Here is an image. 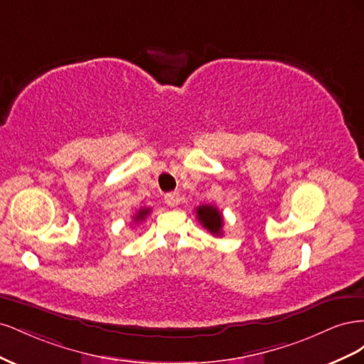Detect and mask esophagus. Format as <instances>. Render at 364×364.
Segmentation results:
<instances>
[{"instance_id":"1","label":"esophagus","mask_w":364,"mask_h":364,"mask_svg":"<svg viewBox=\"0 0 364 364\" xmlns=\"http://www.w3.org/2000/svg\"><path fill=\"white\" fill-rule=\"evenodd\" d=\"M164 200L168 206L174 208V206H178L181 203V197H179L178 193H167L164 196Z\"/></svg>"}]
</instances>
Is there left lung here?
Instances as JSON below:
<instances>
[{
	"mask_svg": "<svg viewBox=\"0 0 364 364\" xmlns=\"http://www.w3.org/2000/svg\"><path fill=\"white\" fill-rule=\"evenodd\" d=\"M197 218L208 229L213 235H222L223 234V215L215 206L211 205H202L196 209Z\"/></svg>",
	"mask_w": 364,
	"mask_h": 364,
	"instance_id": "1",
	"label": "left lung"
}]
</instances>
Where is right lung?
<instances>
[{"label": "right lung", "instance_id": "obj_1", "mask_svg": "<svg viewBox=\"0 0 364 364\" xmlns=\"http://www.w3.org/2000/svg\"><path fill=\"white\" fill-rule=\"evenodd\" d=\"M149 214H150V208H141L139 211L135 214V217H134V222H135V223L142 222V220H144Z\"/></svg>", "mask_w": 364, "mask_h": 364}]
</instances>
